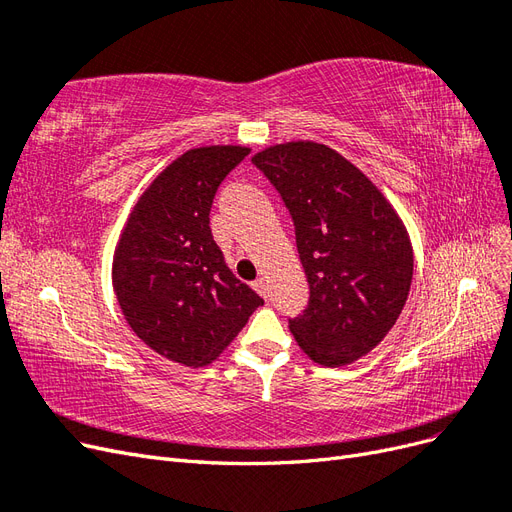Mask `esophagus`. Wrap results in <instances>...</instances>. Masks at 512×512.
<instances>
[{"instance_id":"1","label":"esophagus","mask_w":512,"mask_h":512,"mask_svg":"<svg viewBox=\"0 0 512 512\" xmlns=\"http://www.w3.org/2000/svg\"><path fill=\"white\" fill-rule=\"evenodd\" d=\"M252 286H254V290L260 294L262 299H269V284H267L265 277H258V280Z\"/></svg>"}]
</instances>
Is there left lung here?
Segmentation results:
<instances>
[{"mask_svg":"<svg viewBox=\"0 0 512 512\" xmlns=\"http://www.w3.org/2000/svg\"><path fill=\"white\" fill-rule=\"evenodd\" d=\"M254 166L288 209L309 301L288 318L309 359L346 365L393 329L412 282L408 232L382 192L327 145L288 143Z\"/></svg>","mask_w":512,"mask_h":512,"instance_id":"obj_1","label":"left lung"}]
</instances>
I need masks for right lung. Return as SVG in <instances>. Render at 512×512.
Wrapping results in <instances>:
<instances>
[{
  "label": "right lung",
  "instance_id": "obj_1",
  "mask_svg": "<svg viewBox=\"0 0 512 512\" xmlns=\"http://www.w3.org/2000/svg\"><path fill=\"white\" fill-rule=\"evenodd\" d=\"M247 153L185 151L138 198L115 250L123 316L151 350L181 365L211 363L265 303L232 275L209 226L215 192Z\"/></svg>",
  "mask_w": 512,
  "mask_h": 512
}]
</instances>
